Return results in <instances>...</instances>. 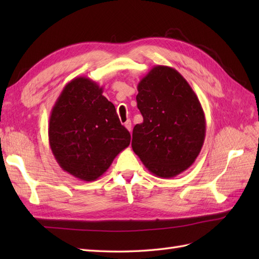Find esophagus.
Instances as JSON below:
<instances>
[{
  "mask_svg": "<svg viewBox=\"0 0 259 259\" xmlns=\"http://www.w3.org/2000/svg\"><path fill=\"white\" fill-rule=\"evenodd\" d=\"M124 126H125V128L126 129H128L129 131H131V121L128 119V120H126L125 121V122H124Z\"/></svg>",
  "mask_w": 259,
  "mask_h": 259,
  "instance_id": "obj_1",
  "label": "esophagus"
}]
</instances>
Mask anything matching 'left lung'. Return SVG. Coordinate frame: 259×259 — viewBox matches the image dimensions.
Wrapping results in <instances>:
<instances>
[{
	"label": "left lung",
	"instance_id": "obj_1",
	"mask_svg": "<svg viewBox=\"0 0 259 259\" xmlns=\"http://www.w3.org/2000/svg\"><path fill=\"white\" fill-rule=\"evenodd\" d=\"M144 122L133 131V149L150 172L174 178L188 169L203 145L205 113L188 82L174 68L156 65L138 84Z\"/></svg>",
	"mask_w": 259,
	"mask_h": 259
}]
</instances>
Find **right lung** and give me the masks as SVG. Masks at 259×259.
I'll return each instance as SVG.
<instances>
[{
	"mask_svg": "<svg viewBox=\"0 0 259 259\" xmlns=\"http://www.w3.org/2000/svg\"><path fill=\"white\" fill-rule=\"evenodd\" d=\"M102 87L85 76L65 84L51 111L49 142L64 171L93 181L107 171L113 159L130 145Z\"/></svg>",
	"mask_w": 259,
	"mask_h": 259,
	"instance_id": "obj_1",
	"label": "right lung"
}]
</instances>
